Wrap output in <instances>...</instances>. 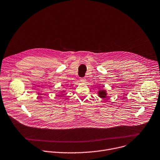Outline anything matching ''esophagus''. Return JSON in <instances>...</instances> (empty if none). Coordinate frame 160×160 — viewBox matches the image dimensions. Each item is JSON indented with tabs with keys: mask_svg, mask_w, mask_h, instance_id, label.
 Segmentation results:
<instances>
[{
	"mask_svg": "<svg viewBox=\"0 0 160 160\" xmlns=\"http://www.w3.org/2000/svg\"><path fill=\"white\" fill-rule=\"evenodd\" d=\"M80 81H81V82L84 83V82H86V78H82L80 79Z\"/></svg>",
	"mask_w": 160,
	"mask_h": 160,
	"instance_id": "esophagus-1",
	"label": "esophagus"
}]
</instances>
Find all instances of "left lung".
<instances>
[{"label": "left lung", "instance_id": "obj_1", "mask_svg": "<svg viewBox=\"0 0 160 160\" xmlns=\"http://www.w3.org/2000/svg\"><path fill=\"white\" fill-rule=\"evenodd\" d=\"M98 96L103 99H105V98H108L107 97V92L106 90L105 89H99L98 91Z\"/></svg>", "mask_w": 160, "mask_h": 160}]
</instances>
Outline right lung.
<instances>
[{
    "label": "right lung",
    "mask_w": 160,
    "mask_h": 160,
    "mask_svg": "<svg viewBox=\"0 0 160 160\" xmlns=\"http://www.w3.org/2000/svg\"><path fill=\"white\" fill-rule=\"evenodd\" d=\"M60 92H61V94H60V96H63V93L65 92L64 91H60Z\"/></svg>",
    "instance_id": "obj_1"
}]
</instances>
